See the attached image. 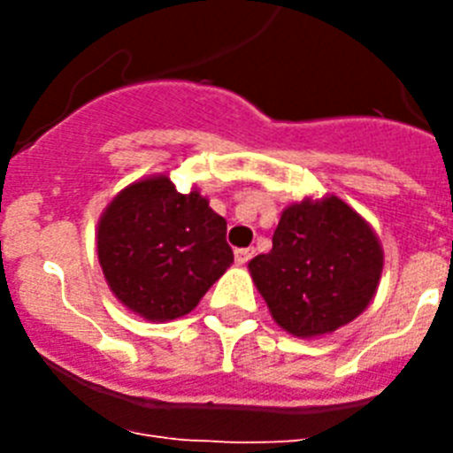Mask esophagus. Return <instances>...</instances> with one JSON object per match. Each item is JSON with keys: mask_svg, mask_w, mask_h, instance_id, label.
<instances>
[{"mask_svg": "<svg viewBox=\"0 0 453 453\" xmlns=\"http://www.w3.org/2000/svg\"><path fill=\"white\" fill-rule=\"evenodd\" d=\"M251 256H254V247H245V250H235V263H238V265H245V263L251 261Z\"/></svg>", "mask_w": 453, "mask_h": 453, "instance_id": "34e87169", "label": "esophagus"}]
</instances>
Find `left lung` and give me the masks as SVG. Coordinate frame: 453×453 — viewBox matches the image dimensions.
I'll return each instance as SVG.
<instances>
[{
	"label": "left lung",
	"instance_id": "8db88e82",
	"mask_svg": "<svg viewBox=\"0 0 453 453\" xmlns=\"http://www.w3.org/2000/svg\"><path fill=\"white\" fill-rule=\"evenodd\" d=\"M381 272L379 235L335 195L283 208L272 250L250 261L274 322L297 338L334 334L358 318Z\"/></svg>",
	"mask_w": 453,
	"mask_h": 453
}]
</instances>
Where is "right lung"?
Masks as SVG:
<instances>
[{
	"label": "right lung",
	"mask_w": 453,
	"mask_h": 453,
	"mask_svg": "<svg viewBox=\"0 0 453 453\" xmlns=\"http://www.w3.org/2000/svg\"><path fill=\"white\" fill-rule=\"evenodd\" d=\"M104 279L119 303L150 322L183 318L234 263L226 219L197 188L167 174L119 190L97 224Z\"/></svg>",
	"instance_id": "obj_1"
}]
</instances>
